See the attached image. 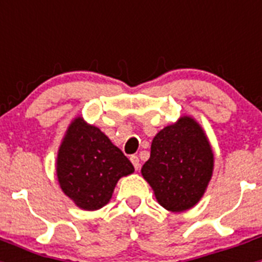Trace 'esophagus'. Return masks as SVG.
I'll return each mask as SVG.
<instances>
[{"label": "esophagus", "mask_w": 262, "mask_h": 262, "mask_svg": "<svg viewBox=\"0 0 262 262\" xmlns=\"http://www.w3.org/2000/svg\"><path fill=\"white\" fill-rule=\"evenodd\" d=\"M129 160H131V163H133L134 168L139 169V166H140V161H139V157L135 156V155H133V156L129 157Z\"/></svg>", "instance_id": "esophagus-1"}]
</instances>
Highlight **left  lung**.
<instances>
[{
	"instance_id": "left-lung-1",
	"label": "left lung",
	"mask_w": 262,
	"mask_h": 262,
	"mask_svg": "<svg viewBox=\"0 0 262 262\" xmlns=\"http://www.w3.org/2000/svg\"><path fill=\"white\" fill-rule=\"evenodd\" d=\"M214 155L195 120L184 117L154 138L142 174L169 211H184L201 200L212 174Z\"/></svg>"
}]
</instances>
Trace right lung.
<instances>
[{"label":"right lung","mask_w":262,"mask_h":262,"mask_svg":"<svg viewBox=\"0 0 262 262\" xmlns=\"http://www.w3.org/2000/svg\"><path fill=\"white\" fill-rule=\"evenodd\" d=\"M56 170L62 191L78 207L98 210L110 201L118 180L134 172V165L99 128L77 118L59 149Z\"/></svg>","instance_id":"1"}]
</instances>
